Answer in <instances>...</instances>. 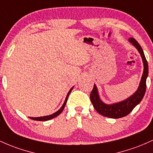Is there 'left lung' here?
Returning a JSON list of instances; mask_svg holds the SVG:
<instances>
[{"instance_id":"left-lung-1","label":"left lung","mask_w":153,"mask_h":153,"mask_svg":"<svg viewBox=\"0 0 153 153\" xmlns=\"http://www.w3.org/2000/svg\"><path fill=\"white\" fill-rule=\"evenodd\" d=\"M128 41L138 50L144 64V71L139 88L133 95L131 96L126 100L117 102V103L112 104V105H107L100 100L98 90L94 84L90 95L91 101L95 110L103 116L111 117V118H120V117L126 116L133 110L134 107L142 101L145 96L146 91V80L148 76V64H147L143 50L138 42L133 38H129Z\"/></svg>"}]
</instances>
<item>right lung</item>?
Instances as JSON below:
<instances>
[{
    "instance_id": "1",
    "label": "right lung",
    "mask_w": 153,
    "mask_h": 153,
    "mask_svg": "<svg viewBox=\"0 0 153 153\" xmlns=\"http://www.w3.org/2000/svg\"><path fill=\"white\" fill-rule=\"evenodd\" d=\"M73 87L71 88L70 91H69L68 95H67L66 97V99H65V101L64 102L63 105L62 106L61 108L59 109V110H58V111H56V112H54L53 114H52V115H47V116H43V117H30V119H32V120H38V121H46V120H51L52 118H54V117H56V116H58L59 115L60 113H61L63 111L64 108H65V105H66L67 103V101H68V98L69 97V94H70V92H71V91L73 90Z\"/></svg>"
}]
</instances>
